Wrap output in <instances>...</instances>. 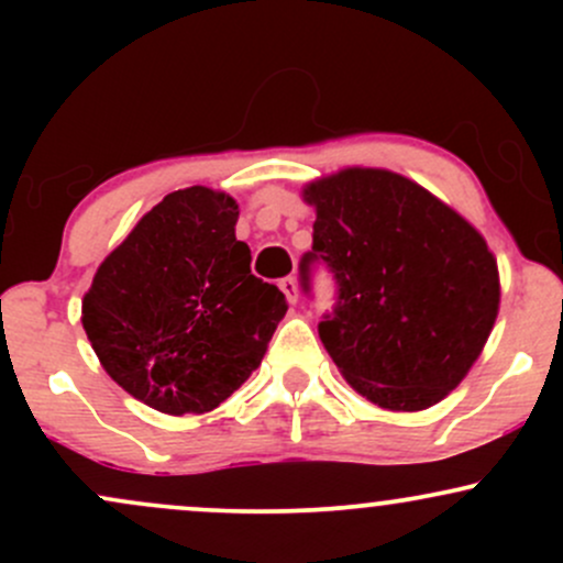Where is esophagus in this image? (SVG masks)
Wrapping results in <instances>:
<instances>
[{"label":"esophagus","mask_w":563,"mask_h":563,"mask_svg":"<svg viewBox=\"0 0 563 563\" xmlns=\"http://www.w3.org/2000/svg\"><path fill=\"white\" fill-rule=\"evenodd\" d=\"M280 290L283 294H286V299L290 301V303H296L299 301V283H296V277H283L280 280Z\"/></svg>","instance_id":"obj_1"}]
</instances>
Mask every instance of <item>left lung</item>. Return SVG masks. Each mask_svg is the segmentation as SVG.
I'll return each instance as SVG.
<instances>
[{
    "instance_id": "8db88e82",
    "label": "left lung",
    "mask_w": 563,
    "mask_h": 563,
    "mask_svg": "<svg viewBox=\"0 0 563 563\" xmlns=\"http://www.w3.org/2000/svg\"><path fill=\"white\" fill-rule=\"evenodd\" d=\"M312 260L339 283L320 341L354 391L384 410L442 402L479 360L500 275L482 232L389 169L349 166L303 187Z\"/></svg>"
}]
</instances>
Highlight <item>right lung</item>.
Wrapping results in <instances>:
<instances>
[{
    "mask_svg": "<svg viewBox=\"0 0 563 563\" xmlns=\"http://www.w3.org/2000/svg\"><path fill=\"white\" fill-rule=\"evenodd\" d=\"M238 203L192 185L153 206L97 267L81 325L121 389L166 416L209 412L262 363L288 303L251 275Z\"/></svg>",
    "mask_w": 563,
    "mask_h": 563,
    "instance_id": "add662e5",
    "label": "right lung"
}]
</instances>
